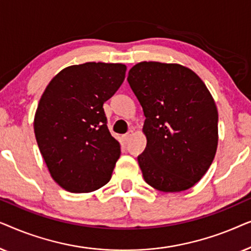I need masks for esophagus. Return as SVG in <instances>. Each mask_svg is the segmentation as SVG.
Wrapping results in <instances>:
<instances>
[{"mask_svg": "<svg viewBox=\"0 0 251 251\" xmlns=\"http://www.w3.org/2000/svg\"><path fill=\"white\" fill-rule=\"evenodd\" d=\"M132 135H133V132L131 131V130H130V131H128L126 133V135H123L122 136V140H123V143L125 144H126L129 142L130 139H131V137H132Z\"/></svg>", "mask_w": 251, "mask_h": 251, "instance_id": "obj_1", "label": "esophagus"}]
</instances>
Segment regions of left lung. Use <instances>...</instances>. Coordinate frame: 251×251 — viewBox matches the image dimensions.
<instances>
[{"mask_svg": "<svg viewBox=\"0 0 251 251\" xmlns=\"http://www.w3.org/2000/svg\"><path fill=\"white\" fill-rule=\"evenodd\" d=\"M128 82L146 118L138 156L144 179L166 193L193 187L218 145V111L207 85L188 67L159 61L136 64Z\"/></svg>", "mask_w": 251, "mask_h": 251, "instance_id": "8db88e82", "label": "left lung"}]
</instances>
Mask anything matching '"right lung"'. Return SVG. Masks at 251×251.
I'll return each instance as SVG.
<instances>
[{
    "label": "right lung",
    "mask_w": 251,
    "mask_h": 251,
    "mask_svg": "<svg viewBox=\"0 0 251 251\" xmlns=\"http://www.w3.org/2000/svg\"><path fill=\"white\" fill-rule=\"evenodd\" d=\"M125 64L85 63L61 70L47 85L34 132L52 179L72 193L106 185L121 154L102 105L122 84Z\"/></svg>",
    "instance_id": "1"
}]
</instances>
